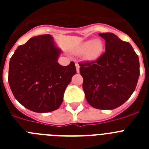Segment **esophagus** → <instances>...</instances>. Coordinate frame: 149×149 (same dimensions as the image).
<instances>
[{
	"label": "esophagus",
	"instance_id": "34e87169",
	"mask_svg": "<svg viewBox=\"0 0 149 149\" xmlns=\"http://www.w3.org/2000/svg\"><path fill=\"white\" fill-rule=\"evenodd\" d=\"M75 66H76V71H77V73L80 72V65H79L78 63H75Z\"/></svg>",
	"mask_w": 149,
	"mask_h": 149
}]
</instances>
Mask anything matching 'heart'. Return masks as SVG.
<instances>
[{
    "mask_svg": "<svg viewBox=\"0 0 149 149\" xmlns=\"http://www.w3.org/2000/svg\"><path fill=\"white\" fill-rule=\"evenodd\" d=\"M103 51L104 44L100 39L84 42L79 45L75 49L77 54H83L84 58L89 61H93L99 58Z\"/></svg>",
    "mask_w": 149,
    "mask_h": 149,
    "instance_id": "1",
    "label": "heart"
}]
</instances>
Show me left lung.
Returning a JSON list of instances; mask_svg holds the SVG:
<instances>
[{"instance_id":"obj_1","label":"left lung","mask_w":149,"mask_h":149,"mask_svg":"<svg viewBox=\"0 0 149 149\" xmlns=\"http://www.w3.org/2000/svg\"><path fill=\"white\" fill-rule=\"evenodd\" d=\"M98 35L105 39V52L95 61L79 64L83 89L92 107L113 110L123 104L136 89L139 57L131 44L115 34Z\"/></svg>"}]
</instances>
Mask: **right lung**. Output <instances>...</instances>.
Returning <instances> with one entry per match:
<instances>
[{"label": "right lung", "mask_w": 149, "mask_h": 149, "mask_svg": "<svg viewBox=\"0 0 149 149\" xmlns=\"http://www.w3.org/2000/svg\"><path fill=\"white\" fill-rule=\"evenodd\" d=\"M60 54L49 34L34 36L15 50L8 81L14 97L24 107L36 113L60 107L65 88L76 74L74 62L66 66L59 64Z\"/></svg>", "instance_id": "1"}]
</instances>
